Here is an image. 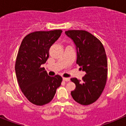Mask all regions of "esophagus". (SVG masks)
Masks as SVG:
<instances>
[{
  "label": "esophagus",
  "mask_w": 126,
  "mask_h": 126,
  "mask_svg": "<svg viewBox=\"0 0 126 126\" xmlns=\"http://www.w3.org/2000/svg\"><path fill=\"white\" fill-rule=\"evenodd\" d=\"M63 80L64 81H66V82H68V81L70 80V79L68 78V77H63Z\"/></svg>",
  "instance_id": "1"
}]
</instances>
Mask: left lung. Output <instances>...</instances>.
<instances>
[{
    "label": "left lung",
    "mask_w": 126,
    "mask_h": 126,
    "mask_svg": "<svg viewBox=\"0 0 126 126\" xmlns=\"http://www.w3.org/2000/svg\"><path fill=\"white\" fill-rule=\"evenodd\" d=\"M65 33L76 44V63L87 73L82 80L71 79L76 84L71 96L81 105H90L98 99L106 85L108 69L105 49L99 39L85 30H68Z\"/></svg>",
    "instance_id": "1"
}]
</instances>
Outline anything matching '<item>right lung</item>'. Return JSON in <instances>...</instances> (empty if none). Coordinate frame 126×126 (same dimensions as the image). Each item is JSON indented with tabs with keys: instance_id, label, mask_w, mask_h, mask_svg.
Wrapping results in <instances>:
<instances>
[{
	"instance_id": "right-lung-1",
	"label": "right lung",
	"mask_w": 126,
	"mask_h": 126,
	"mask_svg": "<svg viewBox=\"0 0 126 126\" xmlns=\"http://www.w3.org/2000/svg\"><path fill=\"white\" fill-rule=\"evenodd\" d=\"M62 33V30L30 33L24 37L19 49L15 63L17 82L24 96L36 105L50 102L61 85L62 77L48 76L41 65L46 62L49 49Z\"/></svg>"
}]
</instances>
